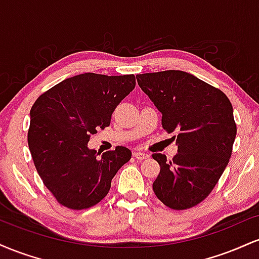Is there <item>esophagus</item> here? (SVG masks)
Segmentation results:
<instances>
[{"label":"esophagus","instance_id":"1","mask_svg":"<svg viewBox=\"0 0 259 259\" xmlns=\"http://www.w3.org/2000/svg\"><path fill=\"white\" fill-rule=\"evenodd\" d=\"M134 157H135L138 160H144V159H147L150 156H148L147 153L141 152V151H134Z\"/></svg>","mask_w":259,"mask_h":259}]
</instances>
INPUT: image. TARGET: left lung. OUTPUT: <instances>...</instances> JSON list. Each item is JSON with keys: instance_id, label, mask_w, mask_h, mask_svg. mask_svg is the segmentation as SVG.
Masks as SVG:
<instances>
[{"instance_id": "left-lung-1", "label": "left lung", "mask_w": 259, "mask_h": 259, "mask_svg": "<svg viewBox=\"0 0 259 259\" xmlns=\"http://www.w3.org/2000/svg\"><path fill=\"white\" fill-rule=\"evenodd\" d=\"M162 125L177 132L178 154L154 153L160 171L153 191L171 209H186L210 194L227 168L236 138L233 106L224 92L183 70L138 74Z\"/></svg>"}]
</instances>
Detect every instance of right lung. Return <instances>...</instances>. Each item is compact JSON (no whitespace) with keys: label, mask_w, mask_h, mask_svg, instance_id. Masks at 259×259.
Returning a JSON list of instances; mask_svg holds the SVG:
<instances>
[{"label":"right lung","mask_w":259,"mask_h":259,"mask_svg":"<svg viewBox=\"0 0 259 259\" xmlns=\"http://www.w3.org/2000/svg\"><path fill=\"white\" fill-rule=\"evenodd\" d=\"M135 76L84 73L63 80L35 101L28 145L45 186L72 209H86L106 197L112 179L132 158L118 146L99 157L90 135L111 123L112 113L135 88Z\"/></svg>","instance_id":"right-lung-1"}]
</instances>
